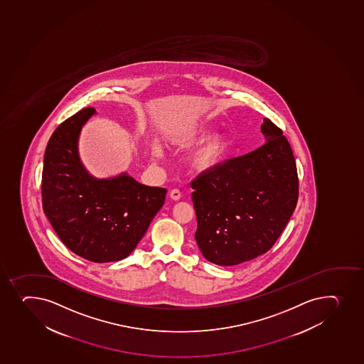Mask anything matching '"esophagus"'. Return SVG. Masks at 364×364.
Here are the masks:
<instances>
[{
	"label": "esophagus",
	"mask_w": 364,
	"mask_h": 364,
	"mask_svg": "<svg viewBox=\"0 0 364 364\" xmlns=\"http://www.w3.org/2000/svg\"><path fill=\"white\" fill-rule=\"evenodd\" d=\"M169 196H171V198H172L173 200H179V199L181 198V192H180L178 188H174V190L171 191Z\"/></svg>",
	"instance_id": "1"
}]
</instances>
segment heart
Segmentation results:
<instances>
[{
  "label": "heart",
  "instance_id": "1",
  "mask_svg": "<svg viewBox=\"0 0 364 364\" xmlns=\"http://www.w3.org/2000/svg\"><path fill=\"white\" fill-rule=\"evenodd\" d=\"M209 127H200L188 132L183 139V144L188 146L192 143L198 142L210 134ZM234 150V137L229 132H218L204 139L197 149L191 154L188 164L193 172L198 174H211L218 172L225 162L228 161ZM151 153L155 158L160 155L159 146H151Z\"/></svg>",
  "mask_w": 364,
  "mask_h": 364
}]
</instances>
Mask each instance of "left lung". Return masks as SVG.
Masks as SVG:
<instances>
[{
  "instance_id": "left-lung-1",
  "label": "left lung",
  "mask_w": 364,
  "mask_h": 364,
  "mask_svg": "<svg viewBox=\"0 0 364 364\" xmlns=\"http://www.w3.org/2000/svg\"><path fill=\"white\" fill-rule=\"evenodd\" d=\"M262 132L265 144L191 183L196 241L204 258L216 265L232 267L267 253L296 208L299 178L291 146L267 118Z\"/></svg>"
}]
</instances>
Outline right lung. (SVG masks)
I'll return each instance as SVG.
<instances>
[{
    "instance_id": "obj_1",
    "label": "right lung",
    "mask_w": 364,
    "mask_h": 364,
    "mask_svg": "<svg viewBox=\"0 0 364 364\" xmlns=\"http://www.w3.org/2000/svg\"><path fill=\"white\" fill-rule=\"evenodd\" d=\"M95 109L64 120L44 155L41 200L46 218L70 251L94 262L127 258L165 203L167 190L141 184L123 173L97 179L80 161L81 129Z\"/></svg>"
}]
</instances>
